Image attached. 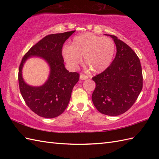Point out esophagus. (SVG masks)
Returning <instances> with one entry per match:
<instances>
[{
  "label": "esophagus",
  "mask_w": 159,
  "mask_h": 159,
  "mask_svg": "<svg viewBox=\"0 0 159 159\" xmlns=\"http://www.w3.org/2000/svg\"><path fill=\"white\" fill-rule=\"evenodd\" d=\"M80 79L81 80H86L88 79V76H87V75H85V74H80Z\"/></svg>",
  "instance_id": "34e87169"
}]
</instances>
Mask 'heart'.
<instances>
[{
  "mask_svg": "<svg viewBox=\"0 0 159 159\" xmlns=\"http://www.w3.org/2000/svg\"><path fill=\"white\" fill-rule=\"evenodd\" d=\"M116 52V45L107 37L85 33L74 37L71 46L63 49V56L69 65L75 67L84 59V65L93 73H100L109 67Z\"/></svg>",
  "mask_w": 159,
  "mask_h": 159,
  "instance_id": "b5f03b06",
  "label": "heart"
}]
</instances>
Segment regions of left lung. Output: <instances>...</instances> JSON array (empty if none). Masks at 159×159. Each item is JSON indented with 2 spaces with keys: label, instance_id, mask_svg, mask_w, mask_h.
<instances>
[{
  "label": "left lung",
  "instance_id": "1",
  "mask_svg": "<svg viewBox=\"0 0 159 159\" xmlns=\"http://www.w3.org/2000/svg\"><path fill=\"white\" fill-rule=\"evenodd\" d=\"M110 36L116 45V55L108 68L92 78L96 88L92 99L100 113L117 116L135 102L143 87V75L133 50L116 36Z\"/></svg>",
  "mask_w": 159,
  "mask_h": 159
}]
</instances>
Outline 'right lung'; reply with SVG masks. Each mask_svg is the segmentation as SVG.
I'll return each mask as SVG.
<instances>
[{
    "instance_id": "1",
    "label": "right lung",
    "mask_w": 159,
    "mask_h": 159,
    "mask_svg": "<svg viewBox=\"0 0 159 159\" xmlns=\"http://www.w3.org/2000/svg\"><path fill=\"white\" fill-rule=\"evenodd\" d=\"M75 31L46 35L32 46L20 63L18 83L26 105L40 117L54 118L60 116L68 105L74 86L79 80L78 72H69L62 56L63 43ZM32 56H41L49 64L48 80L40 87L28 86L23 81L21 69L25 60Z\"/></svg>"
}]
</instances>
